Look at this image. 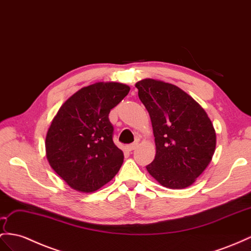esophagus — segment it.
<instances>
[{"mask_svg": "<svg viewBox=\"0 0 251 251\" xmlns=\"http://www.w3.org/2000/svg\"><path fill=\"white\" fill-rule=\"evenodd\" d=\"M138 146V143L137 142H134V143H132V144H129V145H127V151H133V150H136V147Z\"/></svg>", "mask_w": 251, "mask_h": 251, "instance_id": "1", "label": "esophagus"}]
</instances>
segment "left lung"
<instances>
[{
    "instance_id": "left-lung-1",
    "label": "left lung",
    "mask_w": 251,
    "mask_h": 251,
    "mask_svg": "<svg viewBox=\"0 0 251 251\" xmlns=\"http://www.w3.org/2000/svg\"><path fill=\"white\" fill-rule=\"evenodd\" d=\"M139 99L151 120L156 156L146 166L165 188L184 189L211 162L216 134L197 101L180 88L146 78L136 83Z\"/></svg>"
}]
</instances>
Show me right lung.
Wrapping results in <instances>:
<instances>
[{
	"label": "right lung",
	"mask_w": 251,
	"mask_h": 251,
	"mask_svg": "<svg viewBox=\"0 0 251 251\" xmlns=\"http://www.w3.org/2000/svg\"><path fill=\"white\" fill-rule=\"evenodd\" d=\"M120 82H96L74 93L55 115L47 138V158L71 188L91 193L117 175L124 153L113 142L109 112L129 92Z\"/></svg>",
	"instance_id": "1"
}]
</instances>
